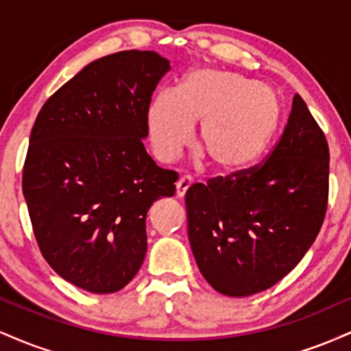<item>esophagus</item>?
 Returning <instances> with one entry per match:
<instances>
[{
  "label": "esophagus",
  "instance_id": "esophagus-1",
  "mask_svg": "<svg viewBox=\"0 0 351 351\" xmlns=\"http://www.w3.org/2000/svg\"><path fill=\"white\" fill-rule=\"evenodd\" d=\"M191 183L193 180L189 178V176H181L178 183H176V196H178V198H183V196L186 195L189 186H191Z\"/></svg>",
  "mask_w": 351,
  "mask_h": 351
}]
</instances>
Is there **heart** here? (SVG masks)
<instances>
[{
    "mask_svg": "<svg viewBox=\"0 0 351 351\" xmlns=\"http://www.w3.org/2000/svg\"><path fill=\"white\" fill-rule=\"evenodd\" d=\"M276 90L236 72L195 69L175 92H158L147 110L153 153L173 162L193 138L219 175H239L259 162L280 122Z\"/></svg>",
    "mask_w": 351,
    "mask_h": 351,
    "instance_id": "obj_1",
    "label": "heart"
}]
</instances>
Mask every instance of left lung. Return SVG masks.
Instances as JSON below:
<instances>
[{
  "label": "left lung",
  "mask_w": 351,
  "mask_h": 351,
  "mask_svg": "<svg viewBox=\"0 0 351 351\" xmlns=\"http://www.w3.org/2000/svg\"><path fill=\"white\" fill-rule=\"evenodd\" d=\"M328 158L324 132L295 94L287 125L263 165L188 189L189 244L215 291L254 295L300 263L327 213Z\"/></svg>",
  "instance_id": "8db88e82"
}]
</instances>
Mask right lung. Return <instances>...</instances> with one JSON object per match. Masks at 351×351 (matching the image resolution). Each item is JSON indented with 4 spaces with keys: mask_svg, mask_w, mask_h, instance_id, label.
Instances as JSON below:
<instances>
[{
    "mask_svg": "<svg viewBox=\"0 0 351 351\" xmlns=\"http://www.w3.org/2000/svg\"><path fill=\"white\" fill-rule=\"evenodd\" d=\"M170 62L122 51L87 64L38 114L23 193L44 259L75 287L112 293L147 254V213L178 173L145 150L147 110Z\"/></svg>",
    "mask_w": 351,
    "mask_h": 351,
    "instance_id": "right-lung-1",
    "label": "right lung"
}]
</instances>
